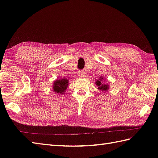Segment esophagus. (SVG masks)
<instances>
[{
  "instance_id": "1",
  "label": "esophagus",
  "mask_w": 158,
  "mask_h": 158,
  "mask_svg": "<svg viewBox=\"0 0 158 158\" xmlns=\"http://www.w3.org/2000/svg\"><path fill=\"white\" fill-rule=\"evenodd\" d=\"M78 75L80 77H85V73H83V72H79Z\"/></svg>"
}]
</instances>
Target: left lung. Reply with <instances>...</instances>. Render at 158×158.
<instances>
[{
	"mask_svg": "<svg viewBox=\"0 0 158 158\" xmlns=\"http://www.w3.org/2000/svg\"><path fill=\"white\" fill-rule=\"evenodd\" d=\"M104 81H105V79L102 77H100L99 79L96 81V84L98 90H100L103 93H105L109 89V83H105Z\"/></svg>",
	"mask_w": 158,
	"mask_h": 158,
	"instance_id": "obj_1",
	"label": "left lung"
}]
</instances>
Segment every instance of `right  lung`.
<instances>
[{"label": "right lung", "mask_w": 158, "mask_h": 158, "mask_svg": "<svg viewBox=\"0 0 158 158\" xmlns=\"http://www.w3.org/2000/svg\"><path fill=\"white\" fill-rule=\"evenodd\" d=\"M69 86V80L66 78H60L56 80L53 83V90L56 94H63Z\"/></svg>", "instance_id": "1"}]
</instances>
